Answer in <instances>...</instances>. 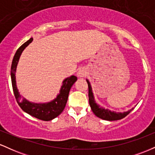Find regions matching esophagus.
I'll use <instances>...</instances> for the list:
<instances>
[{
  "label": "esophagus",
  "instance_id": "esophagus-1",
  "mask_svg": "<svg viewBox=\"0 0 155 155\" xmlns=\"http://www.w3.org/2000/svg\"><path fill=\"white\" fill-rule=\"evenodd\" d=\"M87 75V71L86 69L84 68H80L79 70L77 72L78 77L83 78V77H85Z\"/></svg>",
  "mask_w": 155,
  "mask_h": 155
}]
</instances>
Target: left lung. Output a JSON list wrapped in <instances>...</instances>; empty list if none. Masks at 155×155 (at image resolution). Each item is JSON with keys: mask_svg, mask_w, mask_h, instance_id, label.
I'll return each instance as SVG.
<instances>
[{"mask_svg": "<svg viewBox=\"0 0 155 155\" xmlns=\"http://www.w3.org/2000/svg\"><path fill=\"white\" fill-rule=\"evenodd\" d=\"M87 82L88 84V88H89V103H90V106L91 107L92 111L95 114V116H97L99 118L102 119L104 120L108 121H114V120H119L121 119H123L125 117L127 114L130 113L131 111L133 109L129 110V111L123 112V113H120V112H115L111 111L108 109H105L104 108L101 107L99 105H97L95 103V100H94V96L93 93L92 92V87L90 85V81L87 79Z\"/></svg>", "mask_w": 155, "mask_h": 155, "instance_id": "obj_1", "label": "left lung"}]
</instances>
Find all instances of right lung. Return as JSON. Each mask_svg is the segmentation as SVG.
Instances as JSON below:
<instances>
[{
  "label": "right lung",
  "instance_id": "obj_1",
  "mask_svg": "<svg viewBox=\"0 0 155 155\" xmlns=\"http://www.w3.org/2000/svg\"><path fill=\"white\" fill-rule=\"evenodd\" d=\"M33 41V38H30L24 43L16 51L15 57L12 60V68H11V78H12V88H13L14 94H15L16 101L17 104L20 106V108L28 114L38 119V120L43 121H49L54 119L55 117L59 116L60 114L63 112L64 108L66 105L68 94L70 92L72 85L75 83L77 80V77L75 76H71L67 78L63 81V86L59 95H58L57 98L49 103L47 104H35L31 103L27 101L24 97H21L19 95L18 90L17 88L15 80V73L17 69V65L18 63L19 57L22 54V51L25 48L31 43Z\"/></svg>",
  "mask_w": 155,
  "mask_h": 155
}]
</instances>
